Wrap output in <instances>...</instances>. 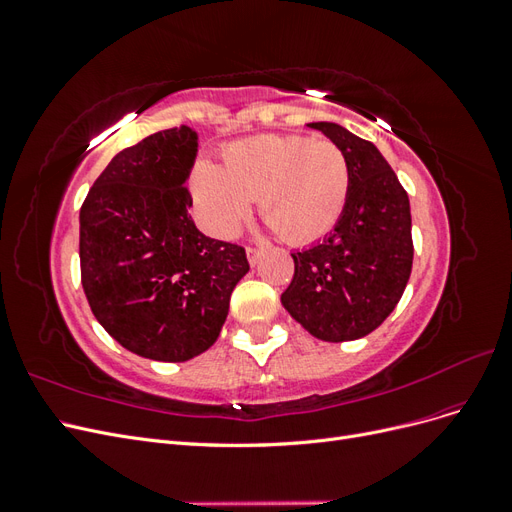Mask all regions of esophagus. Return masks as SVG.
<instances>
[{"instance_id":"obj_1","label":"esophagus","mask_w":512,"mask_h":512,"mask_svg":"<svg viewBox=\"0 0 512 512\" xmlns=\"http://www.w3.org/2000/svg\"><path fill=\"white\" fill-rule=\"evenodd\" d=\"M245 252H247V260H250V265L254 267L260 258V247H247Z\"/></svg>"}]
</instances>
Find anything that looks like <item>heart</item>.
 I'll return each instance as SVG.
<instances>
[{
    "label": "heart",
    "mask_w": 512,
    "mask_h": 512,
    "mask_svg": "<svg viewBox=\"0 0 512 512\" xmlns=\"http://www.w3.org/2000/svg\"><path fill=\"white\" fill-rule=\"evenodd\" d=\"M192 190L200 222L213 235H232L258 198L262 220L282 239L309 243L344 213L350 168L331 141L265 134L228 145L222 166L198 162Z\"/></svg>",
    "instance_id": "b5f03b06"
}]
</instances>
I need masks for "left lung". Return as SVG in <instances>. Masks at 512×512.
<instances>
[{
	"label": "left lung",
	"instance_id": "1",
	"mask_svg": "<svg viewBox=\"0 0 512 512\" xmlns=\"http://www.w3.org/2000/svg\"><path fill=\"white\" fill-rule=\"evenodd\" d=\"M344 151L350 190L335 230L290 254L282 305L322 342H352L386 320L412 271L410 200L378 147L331 121L307 123Z\"/></svg>",
	"mask_w": 512,
	"mask_h": 512
}]
</instances>
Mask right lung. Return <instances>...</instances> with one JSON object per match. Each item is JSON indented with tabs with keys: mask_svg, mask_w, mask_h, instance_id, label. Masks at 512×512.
Instances as JSON below:
<instances>
[{
	"mask_svg": "<svg viewBox=\"0 0 512 512\" xmlns=\"http://www.w3.org/2000/svg\"><path fill=\"white\" fill-rule=\"evenodd\" d=\"M198 134L170 128L119 151L81 207V282L123 348L183 363L218 339L230 294L250 271L241 245L205 237L185 188Z\"/></svg>",
	"mask_w": 512,
	"mask_h": 512,
	"instance_id": "add662e5",
	"label": "right lung"
}]
</instances>
